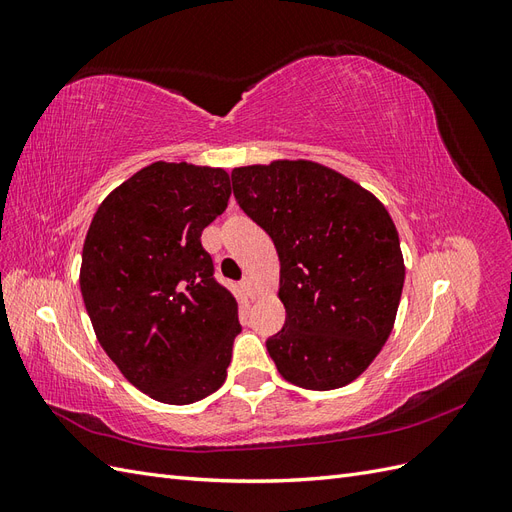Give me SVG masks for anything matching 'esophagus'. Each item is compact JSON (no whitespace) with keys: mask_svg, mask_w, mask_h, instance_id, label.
Listing matches in <instances>:
<instances>
[{"mask_svg":"<svg viewBox=\"0 0 512 512\" xmlns=\"http://www.w3.org/2000/svg\"><path fill=\"white\" fill-rule=\"evenodd\" d=\"M241 288H243V292H245L247 297H250V299H254V297H256V294H254V284H252L250 277H245V280L241 282Z\"/></svg>","mask_w":512,"mask_h":512,"instance_id":"esophagus-1","label":"esophagus"}]
</instances>
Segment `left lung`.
I'll return each instance as SVG.
<instances>
[{
	"instance_id": "left-lung-1",
	"label": "left lung",
	"mask_w": 512,
	"mask_h": 512,
	"mask_svg": "<svg viewBox=\"0 0 512 512\" xmlns=\"http://www.w3.org/2000/svg\"><path fill=\"white\" fill-rule=\"evenodd\" d=\"M239 207L273 239L286 324L267 339L282 378L342 389L389 339L404 288L397 228L380 200L312 160L232 170Z\"/></svg>"
}]
</instances>
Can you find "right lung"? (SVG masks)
<instances>
[{
    "mask_svg": "<svg viewBox=\"0 0 512 512\" xmlns=\"http://www.w3.org/2000/svg\"><path fill=\"white\" fill-rule=\"evenodd\" d=\"M228 198L224 168L153 162L102 200L87 230L81 292L98 342L162 404H194L226 380L239 309L200 235Z\"/></svg>",
    "mask_w": 512,
    "mask_h": 512,
    "instance_id": "right-lung-1",
    "label": "right lung"
}]
</instances>
